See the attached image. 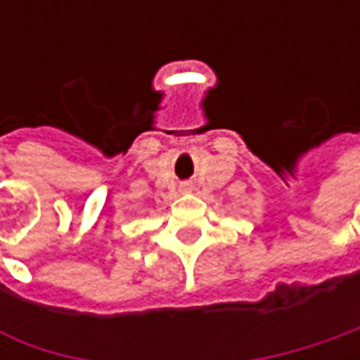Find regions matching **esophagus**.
I'll list each match as a JSON object with an SVG mask.
<instances>
[{"label": "esophagus", "instance_id": "obj_1", "mask_svg": "<svg viewBox=\"0 0 360 360\" xmlns=\"http://www.w3.org/2000/svg\"><path fill=\"white\" fill-rule=\"evenodd\" d=\"M184 190H190V186H184Z\"/></svg>", "mask_w": 360, "mask_h": 360}]
</instances>
